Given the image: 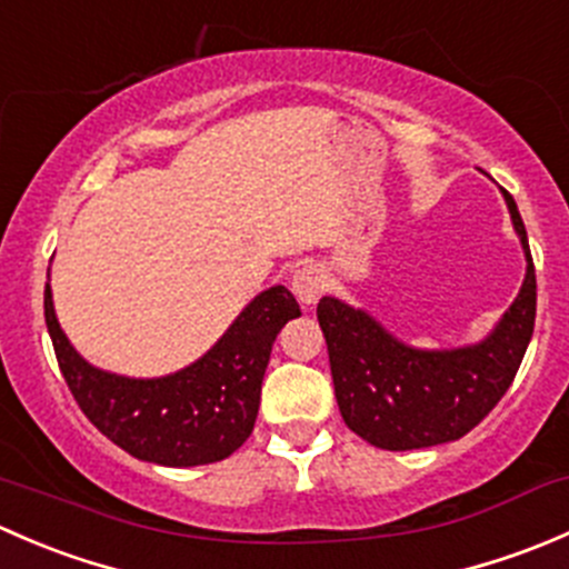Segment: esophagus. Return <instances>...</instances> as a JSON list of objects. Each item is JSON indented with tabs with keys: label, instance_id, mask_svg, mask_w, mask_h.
<instances>
[{
	"label": "esophagus",
	"instance_id": "obj_1",
	"mask_svg": "<svg viewBox=\"0 0 569 569\" xmlns=\"http://www.w3.org/2000/svg\"><path fill=\"white\" fill-rule=\"evenodd\" d=\"M325 272L317 267V263H306V267H300L295 272V278H291V289H295L297 300L306 302V306H311V302H317L321 295H325Z\"/></svg>",
	"mask_w": 569,
	"mask_h": 569
}]
</instances>
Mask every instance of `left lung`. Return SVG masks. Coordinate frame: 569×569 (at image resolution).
Returning <instances> with one entry per match:
<instances>
[{"label": "left lung", "instance_id": "left-lung-1", "mask_svg": "<svg viewBox=\"0 0 569 569\" xmlns=\"http://www.w3.org/2000/svg\"><path fill=\"white\" fill-rule=\"evenodd\" d=\"M526 250L520 295L485 341L460 349H412L366 311L321 297L330 375L343 423L377 449L410 451L468 435L509 391L537 317V274L518 203L503 189Z\"/></svg>", "mask_w": 569, "mask_h": 569}]
</instances>
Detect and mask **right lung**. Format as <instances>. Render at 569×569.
I'll list each match as a JSON object with an SVG mask.
<instances>
[{
    "mask_svg": "<svg viewBox=\"0 0 569 569\" xmlns=\"http://www.w3.org/2000/svg\"><path fill=\"white\" fill-rule=\"evenodd\" d=\"M43 313L68 391L90 423L137 460L192 468L226 460L250 438L272 343L300 306L286 286L261 291L203 358L159 380L90 366L60 330L49 283Z\"/></svg>",
    "mask_w": 569,
    "mask_h": 569,
    "instance_id": "add662e5",
    "label": "right lung"
}]
</instances>
